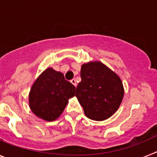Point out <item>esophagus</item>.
<instances>
[{"instance_id":"1","label":"esophagus","mask_w":157,"mask_h":157,"mask_svg":"<svg viewBox=\"0 0 157 157\" xmlns=\"http://www.w3.org/2000/svg\"><path fill=\"white\" fill-rule=\"evenodd\" d=\"M71 82L72 84L75 86H77V83H76L75 78H72V79L71 80Z\"/></svg>"}]
</instances>
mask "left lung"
Returning <instances> with one entry per match:
<instances>
[{
	"instance_id": "1",
	"label": "left lung",
	"mask_w": 157,
	"mask_h": 157,
	"mask_svg": "<svg viewBox=\"0 0 157 157\" xmlns=\"http://www.w3.org/2000/svg\"><path fill=\"white\" fill-rule=\"evenodd\" d=\"M81 78L75 96L86 116L96 121L111 117L124 95L120 78L101 62L92 61L82 65Z\"/></svg>"
}]
</instances>
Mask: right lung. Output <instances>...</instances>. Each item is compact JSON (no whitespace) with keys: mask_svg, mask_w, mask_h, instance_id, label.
Here are the masks:
<instances>
[{"mask_svg":"<svg viewBox=\"0 0 157 157\" xmlns=\"http://www.w3.org/2000/svg\"><path fill=\"white\" fill-rule=\"evenodd\" d=\"M75 87L63 73L48 67L37 77L29 94V105L34 115L46 121H54L64 110Z\"/></svg>","mask_w":157,"mask_h":157,"instance_id":"right-lung-1","label":"right lung"}]
</instances>
